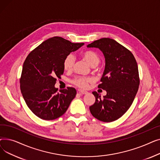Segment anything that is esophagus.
I'll return each instance as SVG.
<instances>
[{"instance_id": "34e87169", "label": "esophagus", "mask_w": 160, "mask_h": 160, "mask_svg": "<svg viewBox=\"0 0 160 160\" xmlns=\"http://www.w3.org/2000/svg\"><path fill=\"white\" fill-rule=\"evenodd\" d=\"M79 93L81 94V95H86L88 93V92L86 91H83V90H79L78 91Z\"/></svg>"}]
</instances>
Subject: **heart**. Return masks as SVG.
<instances>
[{
    "instance_id": "b5f03b06",
    "label": "heart",
    "mask_w": 160,
    "mask_h": 160,
    "mask_svg": "<svg viewBox=\"0 0 160 160\" xmlns=\"http://www.w3.org/2000/svg\"><path fill=\"white\" fill-rule=\"evenodd\" d=\"M81 56L92 67L97 66L100 62V58L97 53L93 50H86L81 53ZM74 63V58L72 54L67 55L63 60V68L66 71H71ZM93 82V79L89 77H77L74 78L71 82L76 86L80 88L86 89L88 87L89 83Z\"/></svg>"
}]
</instances>
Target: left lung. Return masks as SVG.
<instances>
[{"instance_id": "obj_1", "label": "left lung", "mask_w": 160, "mask_h": 160, "mask_svg": "<svg viewBox=\"0 0 160 160\" xmlns=\"http://www.w3.org/2000/svg\"><path fill=\"white\" fill-rule=\"evenodd\" d=\"M88 47L98 48L105 57L106 65L98 88L106 90L103 98L93 91L95 102L89 107L98 120L110 122L121 117L131 106L139 86L138 67L128 49L110 38H101Z\"/></svg>"}]
</instances>
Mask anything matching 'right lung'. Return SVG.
I'll use <instances>...</instances> for the list:
<instances>
[{"instance_id": "right-lung-1", "label": "right lung", "mask_w": 160, "mask_h": 160, "mask_svg": "<svg viewBox=\"0 0 160 160\" xmlns=\"http://www.w3.org/2000/svg\"><path fill=\"white\" fill-rule=\"evenodd\" d=\"M84 43H74L53 37L33 49L25 60L20 78L22 97L30 110L39 118L54 120L63 115L77 95L73 88L58 91L56 78L63 74V60Z\"/></svg>"}]
</instances>
